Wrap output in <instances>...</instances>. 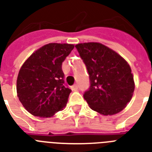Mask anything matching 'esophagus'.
Wrapping results in <instances>:
<instances>
[{
  "label": "esophagus",
  "instance_id": "34e87169",
  "mask_svg": "<svg viewBox=\"0 0 152 152\" xmlns=\"http://www.w3.org/2000/svg\"><path fill=\"white\" fill-rule=\"evenodd\" d=\"M71 88H72V91H76L77 89H78V85H77L76 83H75L74 85L72 86Z\"/></svg>",
  "mask_w": 152,
  "mask_h": 152
}]
</instances>
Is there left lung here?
<instances>
[{
  "label": "left lung",
  "instance_id": "left-lung-1",
  "mask_svg": "<svg viewBox=\"0 0 152 152\" xmlns=\"http://www.w3.org/2000/svg\"><path fill=\"white\" fill-rule=\"evenodd\" d=\"M89 74L90 87L83 94L91 109L103 115L119 113L129 102L135 83L129 64L99 42L76 46Z\"/></svg>",
  "mask_w": 152,
  "mask_h": 152
}]
</instances>
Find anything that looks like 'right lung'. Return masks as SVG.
Segmentation results:
<instances>
[{
	"instance_id": "1",
	"label": "right lung",
	"mask_w": 152,
	"mask_h": 152,
	"mask_svg": "<svg viewBox=\"0 0 152 152\" xmlns=\"http://www.w3.org/2000/svg\"><path fill=\"white\" fill-rule=\"evenodd\" d=\"M73 48L72 44L49 43L33 53L21 67L17 96L32 115L52 117L66 106L72 91L64 85L62 62Z\"/></svg>"
}]
</instances>
